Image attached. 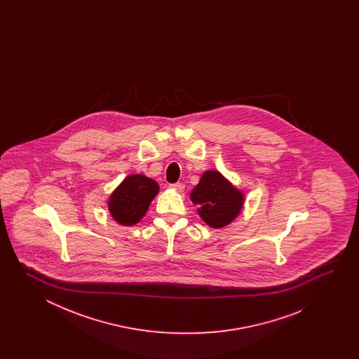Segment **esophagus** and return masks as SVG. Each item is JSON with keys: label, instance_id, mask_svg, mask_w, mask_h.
I'll use <instances>...</instances> for the list:
<instances>
[{"label": "esophagus", "instance_id": "obj_1", "mask_svg": "<svg viewBox=\"0 0 359 359\" xmlns=\"http://www.w3.org/2000/svg\"><path fill=\"white\" fill-rule=\"evenodd\" d=\"M170 187H172V189H175L176 191H178V192H182V191L184 190V184L181 182L172 183V184H170Z\"/></svg>", "mask_w": 359, "mask_h": 359}]
</instances>
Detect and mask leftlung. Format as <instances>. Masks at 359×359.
I'll use <instances>...</instances> for the list:
<instances>
[{"instance_id": "8db88e82", "label": "left lung", "mask_w": 359, "mask_h": 359, "mask_svg": "<svg viewBox=\"0 0 359 359\" xmlns=\"http://www.w3.org/2000/svg\"><path fill=\"white\" fill-rule=\"evenodd\" d=\"M191 200L200 206L198 214L206 224L221 229L236 218L244 196L219 172L208 170L191 192Z\"/></svg>"}]
</instances>
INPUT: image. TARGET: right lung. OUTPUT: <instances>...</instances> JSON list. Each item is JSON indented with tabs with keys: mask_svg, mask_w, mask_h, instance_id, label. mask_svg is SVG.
I'll return each instance as SVG.
<instances>
[{
	"mask_svg": "<svg viewBox=\"0 0 359 359\" xmlns=\"http://www.w3.org/2000/svg\"><path fill=\"white\" fill-rule=\"evenodd\" d=\"M159 191L158 183L141 175L127 177L109 200V210L123 226L137 223Z\"/></svg>",
	"mask_w": 359,
	"mask_h": 359,
	"instance_id": "add662e5",
	"label": "right lung"
}]
</instances>
